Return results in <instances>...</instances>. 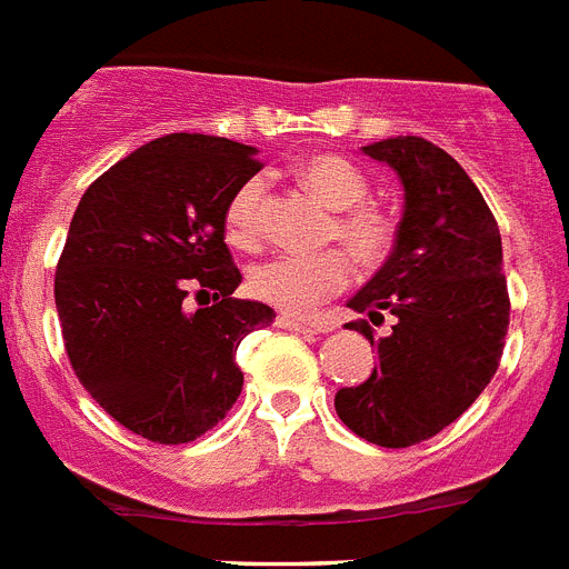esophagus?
<instances>
[{"label":"esophagus","mask_w":569,"mask_h":569,"mask_svg":"<svg viewBox=\"0 0 569 569\" xmlns=\"http://www.w3.org/2000/svg\"><path fill=\"white\" fill-rule=\"evenodd\" d=\"M276 322H279V328H284V331H296V335H317V331H322V326H317V322L296 319V317H290V313H281Z\"/></svg>","instance_id":"34e87169"}]
</instances>
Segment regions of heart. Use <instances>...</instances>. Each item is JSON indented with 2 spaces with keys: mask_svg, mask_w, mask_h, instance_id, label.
<instances>
[{
  "mask_svg": "<svg viewBox=\"0 0 569 569\" xmlns=\"http://www.w3.org/2000/svg\"><path fill=\"white\" fill-rule=\"evenodd\" d=\"M296 182L313 200L331 209L326 241H340L360 267L387 261L396 243V223L387 211L366 203L369 180L355 162L337 153H311L293 168ZM261 234V182H243L227 206V238L234 247H256ZM351 261L342 250H322L311 256H273L250 270V290L256 299L284 313L305 317L326 296L349 284Z\"/></svg>",
  "mask_w": 569,
  "mask_h": 569,
  "instance_id": "heart-1",
  "label": "heart"
}]
</instances>
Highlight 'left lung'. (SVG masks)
I'll list each match as a JSON object with an SVG mask.
<instances>
[{"label":"left lung","instance_id":"8db88e82","mask_svg":"<svg viewBox=\"0 0 569 569\" xmlns=\"http://www.w3.org/2000/svg\"><path fill=\"white\" fill-rule=\"evenodd\" d=\"M403 186L396 250L349 308L387 337L351 322L378 346V366L360 387L335 396L351 433L380 448H410L457 421L495 378L509 331L503 243L491 209L457 159L421 136L366 144Z\"/></svg>","mask_w":569,"mask_h":569}]
</instances>
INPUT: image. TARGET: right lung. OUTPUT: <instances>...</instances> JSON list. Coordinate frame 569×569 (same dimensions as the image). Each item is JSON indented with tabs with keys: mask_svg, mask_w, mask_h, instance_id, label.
<instances>
[{
	"mask_svg": "<svg viewBox=\"0 0 569 569\" xmlns=\"http://www.w3.org/2000/svg\"><path fill=\"white\" fill-rule=\"evenodd\" d=\"M223 136L168 133L104 171L66 234L54 305L66 355L112 419L159 445L194 442L243 387L241 340L273 308L234 299L227 206L261 162ZM214 292L206 309L188 308Z\"/></svg>",
	"mask_w": 569,
	"mask_h": 569,
	"instance_id": "1",
	"label": "right lung"
}]
</instances>
